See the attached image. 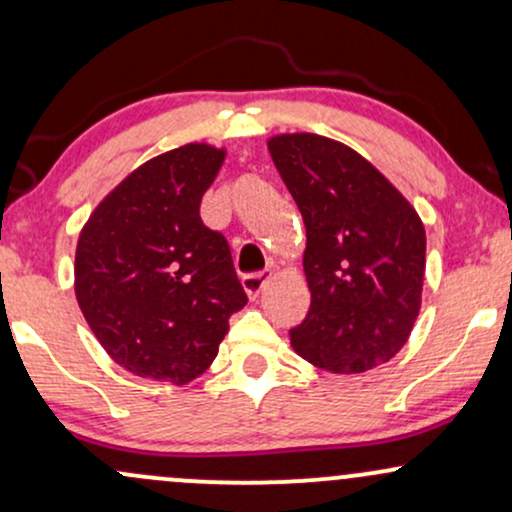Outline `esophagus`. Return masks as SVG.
<instances>
[{
  "mask_svg": "<svg viewBox=\"0 0 512 512\" xmlns=\"http://www.w3.org/2000/svg\"><path fill=\"white\" fill-rule=\"evenodd\" d=\"M269 279V272H252V274H245L243 276V289L248 293L250 298H257V293L264 289V284H267Z\"/></svg>",
  "mask_w": 512,
  "mask_h": 512,
  "instance_id": "34e87169",
  "label": "esophagus"
}]
</instances>
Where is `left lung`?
I'll return each mask as SVG.
<instances>
[{"instance_id": "1", "label": "left lung", "mask_w": 512, "mask_h": 512, "mask_svg": "<svg viewBox=\"0 0 512 512\" xmlns=\"http://www.w3.org/2000/svg\"><path fill=\"white\" fill-rule=\"evenodd\" d=\"M305 223L310 310L293 349L317 368L363 373L407 344L421 310L426 231L402 192L354 149L320 134L267 142Z\"/></svg>"}]
</instances>
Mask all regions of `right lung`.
I'll return each mask as SVG.
<instances>
[{
    "label": "right lung",
    "instance_id": "add662e5",
    "mask_svg": "<svg viewBox=\"0 0 512 512\" xmlns=\"http://www.w3.org/2000/svg\"><path fill=\"white\" fill-rule=\"evenodd\" d=\"M223 158L209 144L151 158L81 228L76 301L108 356L139 378L195 380L248 303L226 238L199 216Z\"/></svg>",
    "mask_w": 512,
    "mask_h": 512
}]
</instances>
